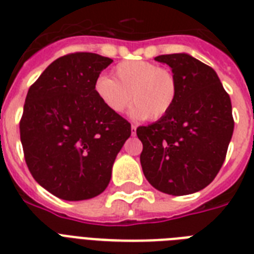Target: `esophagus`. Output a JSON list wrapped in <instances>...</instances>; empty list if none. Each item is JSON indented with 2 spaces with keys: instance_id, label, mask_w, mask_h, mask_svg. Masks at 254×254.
<instances>
[{
  "instance_id": "34e87169",
  "label": "esophagus",
  "mask_w": 254,
  "mask_h": 254,
  "mask_svg": "<svg viewBox=\"0 0 254 254\" xmlns=\"http://www.w3.org/2000/svg\"><path fill=\"white\" fill-rule=\"evenodd\" d=\"M135 130H137V127H135V125H131V135L135 134Z\"/></svg>"
}]
</instances>
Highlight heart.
<instances>
[{
  "mask_svg": "<svg viewBox=\"0 0 254 254\" xmlns=\"http://www.w3.org/2000/svg\"><path fill=\"white\" fill-rule=\"evenodd\" d=\"M115 79L99 76L95 93L111 112L123 113L133 100L134 119H162L173 108L178 85L171 71L150 62L129 61L116 65Z\"/></svg>",
  "mask_w": 254,
  "mask_h": 254,
  "instance_id": "heart-1",
  "label": "heart"
}]
</instances>
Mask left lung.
Wrapping results in <instances>:
<instances>
[{"label":"left lung","mask_w":254,"mask_h":254,"mask_svg":"<svg viewBox=\"0 0 254 254\" xmlns=\"http://www.w3.org/2000/svg\"><path fill=\"white\" fill-rule=\"evenodd\" d=\"M173 69L178 92L165 117L137 127L143 174L154 189L189 195L211 183L232 138V104L216 72L187 54L155 58Z\"/></svg>","instance_id":"left-lung-1"}]
</instances>
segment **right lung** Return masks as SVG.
Wrapping results in <instances>:
<instances>
[{"instance_id": "1", "label": "right lung", "mask_w": 254, "mask_h": 254, "mask_svg": "<svg viewBox=\"0 0 254 254\" xmlns=\"http://www.w3.org/2000/svg\"><path fill=\"white\" fill-rule=\"evenodd\" d=\"M112 59L92 53L61 57L29 88L19 133L33 178L55 196L84 200L109 185L130 123L111 112L95 81Z\"/></svg>"}]
</instances>
